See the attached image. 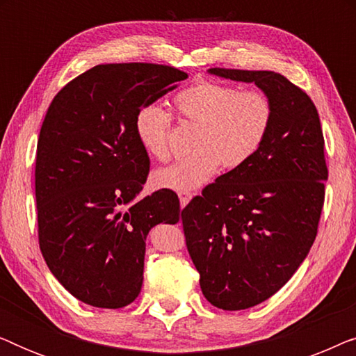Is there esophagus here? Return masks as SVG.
Masks as SVG:
<instances>
[{
  "label": "esophagus",
  "mask_w": 356,
  "mask_h": 356,
  "mask_svg": "<svg viewBox=\"0 0 356 356\" xmlns=\"http://www.w3.org/2000/svg\"><path fill=\"white\" fill-rule=\"evenodd\" d=\"M178 197H179V204H181V209H183L189 201H191L193 194L191 193H178Z\"/></svg>",
  "instance_id": "34e87169"
}]
</instances>
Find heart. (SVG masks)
<instances>
[{"label": "heart", "instance_id": "obj_1", "mask_svg": "<svg viewBox=\"0 0 356 356\" xmlns=\"http://www.w3.org/2000/svg\"><path fill=\"white\" fill-rule=\"evenodd\" d=\"M173 104L188 123L201 126L199 155L155 170L152 184L159 189L191 193L206 184L220 165L240 168L262 149L275 118L274 102L266 92L225 84L196 81L175 95ZM173 116L162 106H140L134 129L145 154L157 160L170 157L168 134Z\"/></svg>", "mask_w": 356, "mask_h": 356}]
</instances>
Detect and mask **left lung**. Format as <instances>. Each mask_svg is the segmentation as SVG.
<instances>
[{"instance_id":"left-lung-1","label":"left lung","mask_w":356,"mask_h":356,"mask_svg":"<svg viewBox=\"0 0 356 356\" xmlns=\"http://www.w3.org/2000/svg\"><path fill=\"white\" fill-rule=\"evenodd\" d=\"M209 72L254 82L275 106L259 152L218 177L181 211L204 296L217 308L238 311L277 293L308 256L329 170L318 110L303 89L274 71Z\"/></svg>"}]
</instances>
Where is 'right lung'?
Instances as JSON below:
<instances>
[{"instance_id": "add662e5", "label": "right lung", "mask_w": 356, "mask_h": 356, "mask_svg": "<svg viewBox=\"0 0 356 356\" xmlns=\"http://www.w3.org/2000/svg\"><path fill=\"white\" fill-rule=\"evenodd\" d=\"M186 77L155 63L97 65L48 106L35 157L38 245L51 274L82 303H133L144 280L145 236L157 223L178 222L170 189L134 201L150 168L134 120Z\"/></svg>"}]
</instances>
